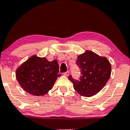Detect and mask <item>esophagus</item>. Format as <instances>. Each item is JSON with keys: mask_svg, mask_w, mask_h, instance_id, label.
Here are the masks:
<instances>
[{"mask_svg": "<svg viewBox=\"0 0 130 130\" xmlns=\"http://www.w3.org/2000/svg\"><path fill=\"white\" fill-rule=\"evenodd\" d=\"M70 74V72L69 71H67V72H65L63 73V75L65 76H68Z\"/></svg>", "mask_w": 130, "mask_h": 130, "instance_id": "esophagus-1", "label": "esophagus"}]
</instances>
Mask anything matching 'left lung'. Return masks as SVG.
I'll return each mask as SVG.
<instances>
[{
  "instance_id": "1",
  "label": "left lung",
  "mask_w": 130,
  "mask_h": 130,
  "mask_svg": "<svg viewBox=\"0 0 130 130\" xmlns=\"http://www.w3.org/2000/svg\"><path fill=\"white\" fill-rule=\"evenodd\" d=\"M76 63L80 68L79 80L68 77L74 90L82 96L90 97L104 87L111 74V65L106 57L87 50L77 56Z\"/></svg>"
}]
</instances>
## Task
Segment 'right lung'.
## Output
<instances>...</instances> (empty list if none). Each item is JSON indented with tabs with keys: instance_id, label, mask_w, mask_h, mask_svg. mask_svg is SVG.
Returning a JSON list of instances; mask_svg holds the SVG:
<instances>
[{
	"instance_id": "right-lung-1",
	"label": "right lung",
	"mask_w": 130,
	"mask_h": 130,
	"mask_svg": "<svg viewBox=\"0 0 130 130\" xmlns=\"http://www.w3.org/2000/svg\"><path fill=\"white\" fill-rule=\"evenodd\" d=\"M58 62H50L46 57L34 55L17 68L16 77L26 92L35 96H42L51 90L59 73Z\"/></svg>"
}]
</instances>
